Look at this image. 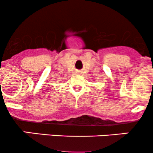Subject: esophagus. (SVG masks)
I'll return each instance as SVG.
<instances>
[{
	"label": "esophagus",
	"mask_w": 153,
	"mask_h": 153,
	"mask_svg": "<svg viewBox=\"0 0 153 153\" xmlns=\"http://www.w3.org/2000/svg\"><path fill=\"white\" fill-rule=\"evenodd\" d=\"M78 73H79V72H78Z\"/></svg>",
	"instance_id": "esophagus-1"
}]
</instances>
